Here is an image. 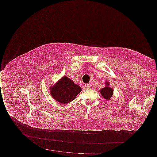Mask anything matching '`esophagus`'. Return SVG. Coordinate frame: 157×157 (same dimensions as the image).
<instances>
[{"label": "esophagus", "mask_w": 157, "mask_h": 157, "mask_svg": "<svg viewBox=\"0 0 157 157\" xmlns=\"http://www.w3.org/2000/svg\"><path fill=\"white\" fill-rule=\"evenodd\" d=\"M90 87H91V85H90V84H88V83L85 84V88L86 89H90Z\"/></svg>", "instance_id": "obj_1"}]
</instances>
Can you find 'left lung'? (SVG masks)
<instances>
[{
	"label": "left lung",
	"mask_w": 157,
	"mask_h": 157,
	"mask_svg": "<svg viewBox=\"0 0 157 157\" xmlns=\"http://www.w3.org/2000/svg\"><path fill=\"white\" fill-rule=\"evenodd\" d=\"M110 82L106 81L105 82V86L99 90V92L104 98L106 100H109L113 94V90L111 87L109 86Z\"/></svg>",
	"instance_id": "1"
}]
</instances>
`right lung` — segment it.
Returning <instances> with one entry per match:
<instances>
[{"label":"right lung","instance_id":"obj_1","mask_svg":"<svg viewBox=\"0 0 157 157\" xmlns=\"http://www.w3.org/2000/svg\"><path fill=\"white\" fill-rule=\"evenodd\" d=\"M81 90L82 88L66 76H62L49 88L51 97L61 104H67L74 101Z\"/></svg>","mask_w":157,"mask_h":157}]
</instances>
